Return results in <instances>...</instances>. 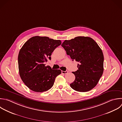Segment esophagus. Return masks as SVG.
<instances>
[{
	"label": "esophagus",
	"instance_id": "esophagus-1",
	"mask_svg": "<svg viewBox=\"0 0 122 122\" xmlns=\"http://www.w3.org/2000/svg\"><path fill=\"white\" fill-rule=\"evenodd\" d=\"M61 72H62V73L65 74L67 73L68 72V71H61Z\"/></svg>",
	"mask_w": 122,
	"mask_h": 122
}]
</instances>
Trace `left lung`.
Returning a JSON list of instances; mask_svg holds the SVG:
<instances>
[{
  "mask_svg": "<svg viewBox=\"0 0 122 122\" xmlns=\"http://www.w3.org/2000/svg\"><path fill=\"white\" fill-rule=\"evenodd\" d=\"M61 46L72 61L79 62L78 70L72 72L75 79L70 84L71 88L80 92L93 89L103 71V55L97 43L91 38L79 36L65 40Z\"/></svg>",
  "mask_w": 122,
  "mask_h": 122,
  "instance_id": "left-lung-1",
  "label": "left lung"
}]
</instances>
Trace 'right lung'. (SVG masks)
<instances>
[{"label":"right lung","mask_w":122,"mask_h":122,"mask_svg":"<svg viewBox=\"0 0 122 122\" xmlns=\"http://www.w3.org/2000/svg\"><path fill=\"white\" fill-rule=\"evenodd\" d=\"M61 43L60 40L34 36L27 41L20 50L18 56L20 75L31 90L43 92L53 85L56 77L61 71L45 66L44 63L51 60V53Z\"/></svg>","instance_id":"obj_1"}]
</instances>
